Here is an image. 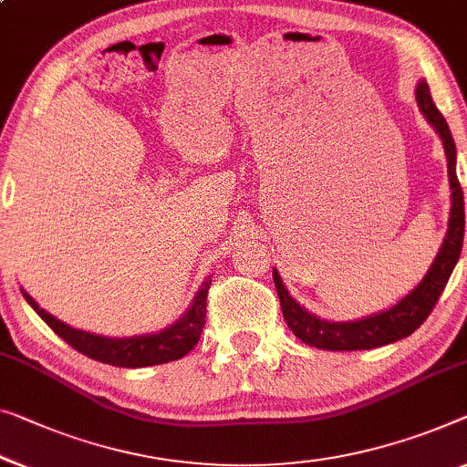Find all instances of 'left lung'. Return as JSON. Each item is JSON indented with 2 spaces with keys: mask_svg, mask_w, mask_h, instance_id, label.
Returning <instances> with one entry per match:
<instances>
[{
  "mask_svg": "<svg viewBox=\"0 0 467 467\" xmlns=\"http://www.w3.org/2000/svg\"><path fill=\"white\" fill-rule=\"evenodd\" d=\"M415 99L421 114L434 127V131L441 135L444 154H447V169H449V183H451V217L449 229L444 235L442 246L436 254L434 263L430 265L426 277L407 294L397 305L386 308L382 313L369 315V317L357 321H327L319 319L300 306L296 300L290 296L285 285L279 277L277 269H274V282L277 288L279 305L288 327L296 338L303 340L308 347L324 348V350H368L384 344L397 342L400 338L411 336L415 329L424 324L426 317L432 313L434 305L439 303L441 294L447 285L451 274L459 261L463 246V232H465V213H463V192L459 185L455 173V141L449 131V125L441 110L436 109L430 88L426 81H420L415 88Z\"/></svg>",
  "mask_w": 467,
  "mask_h": 467,
  "instance_id": "8db88e82",
  "label": "left lung"
}]
</instances>
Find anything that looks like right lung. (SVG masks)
<instances>
[{"mask_svg":"<svg viewBox=\"0 0 467 467\" xmlns=\"http://www.w3.org/2000/svg\"><path fill=\"white\" fill-rule=\"evenodd\" d=\"M211 277L200 285V290L193 298L192 306L185 311L182 319H177L173 326L156 334L131 336V338H106V336L89 334L83 329H75L49 315L46 308H41L35 298L28 296L23 290L26 303L37 311L39 317L60 336L64 342L93 361H102L114 365V368H148V365H161L169 361H177L190 353L200 340L206 317V296H209Z\"/></svg>","mask_w":467,"mask_h":467,"instance_id":"right-lung-1","label":"right lung"}]
</instances>
